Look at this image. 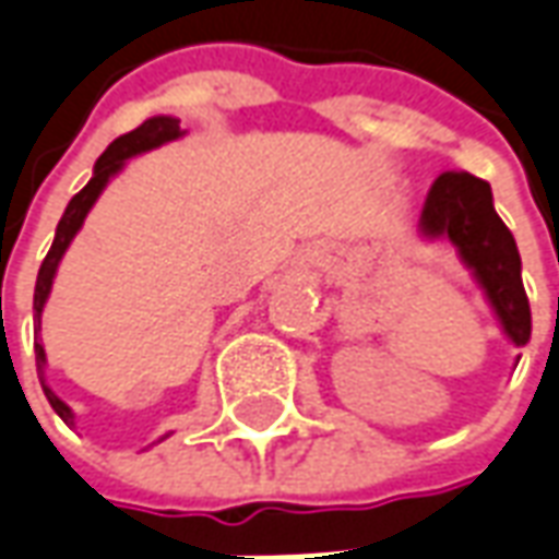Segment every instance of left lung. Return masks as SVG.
I'll return each instance as SVG.
<instances>
[{
	"label": "left lung",
	"instance_id": "left-lung-1",
	"mask_svg": "<svg viewBox=\"0 0 559 559\" xmlns=\"http://www.w3.org/2000/svg\"><path fill=\"white\" fill-rule=\"evenodd\" d=\"M419 235L425 241H450L471 278L484 290L508 343L514 348L530 343L533 314L520 278L518 241L496 214L487 180L468 170L440 174L425 199Z\"/></svg>",
	"mask_w": 559,
	"mask_h": 559
}]
</instances>
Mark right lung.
I'll return each instance as SVG.
<instances>
[{
    "instance_id": "add662e5",
    "label": "right lung",
    "mask_w": 559,
    "mask_h": 559,
    "mask_svg": "<svg viewBox=\"0 0 559 559\" xmlns=\"http://www.w3.org/2000/svg\"><path fill=\"white\" fill-rule=\"evenodd\" d=\"M186 131L180 128V119H174V116H152L146 119L140 128H134L131 134H121L119 140H112L106 152L97 158V165H94V174H91V180L85 183L82 192H75L67 204V211L60 216V223H57L55 231V241H51V250H48V257L41 260L39 269V278H36V294H33V321H36V367H39V382L41 391H45V397H48V404L55 407V413L63 419L67 425H75V413L70 409V404H63L60 397H57L51 385L45 382V345L39 343V330H41V309H45V302H48V296H51V284H55L57 275V265L63 260V253L72 245V238L79 235L82 229V223H85V216L88 211L97 204L100 199V192H104L109 180L119 174L124 165H128V158H134L140 152H150L158 150V146H165L170 140H180ZM168 438V435H165ZM158 438V440H165Z\"/></svg>"
}]
</instances>
